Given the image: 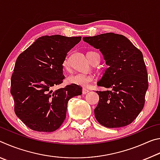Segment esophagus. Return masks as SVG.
<instances>
[{
  "instance_id": "esophagus-1",
  "label": "esophagus",
  "mask_w": 160,
  "mask_h": 160,
  "mask_svg": "<svg viewBox=\"0 0 160 160\" xmlns=\"http://www.w3.org/2000/svg\"><path fill=\"white\" fill-rule=\"evenodd\" d=\"M89 92H90V90H88V89H86V88H83L82 89V94H88Z\"/></svg>"
}]
</instances>
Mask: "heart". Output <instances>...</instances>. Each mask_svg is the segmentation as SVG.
I'll return each mask as SVG.
<instances>
[{
  "label": "heart",
  "instance_id": "1",
  "mask_svg": "<svg viewBox=\"0 0 160 160\" xmlns=\"http://www.w3.org/2000/svg\"><path fill=\"white\" fill-rule=\"evenodd\" d=\"M94 54L97 53L94 52H89L87 54L89 61H90L92 57ZM63 67L64 69L66 70L69 68V62L68 56L65 58L63 62ZM94 75L92 73H91V72H76V73L70 75L68 78V82L81 87H86L90 85L94 80Z\"/></svg>",
  "mask_w": 160,
  "mask_h": 160
}]
</instances>
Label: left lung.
I'll return each mask as SVG.
<instances>
[{
	"mask_svg": "<svg viewBox=\"0 0 160 160\" xmlns=\"http://www.w3.org/2000/svg\"><path fill=\"white\" fill-rule=\"evenodd\" d=\"M82 39L99 49L109 66L97 82L109 90L97 92L99 100L94 109L96 119L107 128L129 125L143 109L148 88L142 52L121 34L111 32Z\"/></svg>",
	"mask_w": 160,
	"mask_h": 160,
	"instance_id": "1",
	"label": "left lung"
}]
</instances>
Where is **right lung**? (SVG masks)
Segmentation results:
<instances>
[{
  "mask_svg": "<svg viewBox=\"0 0 160 160\" xmlns=\"http://www.w3.org/2000/svg\"><path fill=\"white\" fill-rule=\"evenodd\" d=\"M80 40L81 37L43 36L16 60L10 93L16 116L32 130H57L66 117L69 99L82 94L80 87L73 84L52 90L63 82V62L67 53Z\"/></svg>",
  "mask_w": 160,
  "mask_h": 160,
  "instance_id": "1",
  "label": "right lung"
}]
</instances>
